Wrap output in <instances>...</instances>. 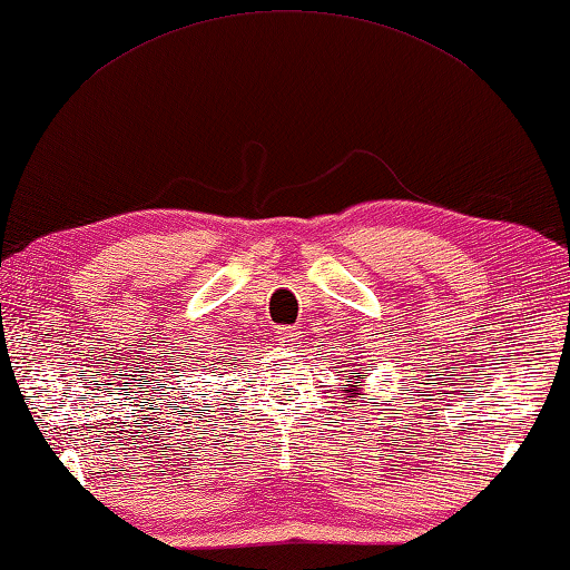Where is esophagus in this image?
<instances>
[{
  "mask_svg": "<svg viewBox=\"0 0 570 570\" xmlns=\"http://www.w3.org/2000/svg\"><path fill=\"white\" fill-rule=\"evenodd\" d=\"M277 340H281L285 346L297 344L299 332H297V327H277Z\"/></svg>",
  "mask_w": 570,
  "mask_h": 570,
  "instance_id": "esophagus-1",
  "label": "esophagus"
}]
</instances>
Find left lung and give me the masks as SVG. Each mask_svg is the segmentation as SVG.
Instances as JSON below:
<instances>
[{
  "mask_svg": "<svg viewBox=\"0 0 570 570\" xmlns=\"http://www.w3.org/2000/svg\"><path fill=\"white\" fill-rule=\"evenodd\" d=\"M354 391H356V389H354Z\"/></svg>",
  "mask_w": 570,
  "mask_h": 570,
  "instance_id": "obj_1",
  "label": "left lung"
}]
</instances>
